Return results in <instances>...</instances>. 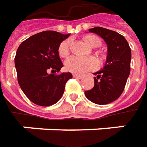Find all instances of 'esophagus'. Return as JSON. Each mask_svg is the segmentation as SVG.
Returning <instances> with one entry per match:
<instances>
[{
  "label": "esophagus",
  "instance_id": "esophagus-1",
  "mask_svg": "<svg viewBox=\"0 0 147 147\" xmlns=\"http://www.w3.org/2000/svg\"><path fill=\"white\" fill-rule=\"evenodd\" d=\"M74 78H78V79H82L83 77H82V75H78V74H74Z\"/></svg>",
  "mask_w": 147,
  "mask_h": 147
}]
</instances>
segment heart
<instances>
[{
	"mask_svg": "<svg viewBox=\"0 0 147 147\" xmlns=\"http://www.w3.org/2000/svg\"><path fill=\"white\" fill-rule=\"evenodd\" d=\"M84 42L88 46L96 48L100 46V40L94 35H86L83 37ZM69 45L70 40L66 39L59 44L58 52L61 57H66L69 54ZM97 60L93 56L79 57L71 56L65 61V69L69 72L75 74H82L86 72L93 70L97 68Z\"/></svg>",
	"mask_w": 147,
	"mask_h": 147,
	"instance_id": "1",
	"label": "heart"
}]
</instances>
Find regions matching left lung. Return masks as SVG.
I'll list each match as a JSON object with an SVG mask.
<instances>
[{
	"mask_svg": "<svg viewBox=\"0 0 147 147\" xmlns=\"http://www.w3.org/2000/svg\"><path fill=\"white\" fill-rule=\"evenodd\" d=\"M89 32L97 34L107 45V56L104 67L96 73L94 87L85 92L86 97L97 105L113 102L120 96L130 74L131 49L121 34L110 29L96 27Z\"/></svg>",
	"mask_w": 147,
	"mask_h": 147,
	"instance_id": "8db88e82",
	"label": "left lung"
}]
</instances>
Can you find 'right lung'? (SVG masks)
Returning a JSON list of instances; mask_svg holds the SVG:
<instances>
[{
  "label": "right lung",
  "mask_w": 147,
  "mask_h": 147,
  "mask_svg": "<svg viewBox=\"0 0 147 147\" xmlns=\"http://www.w3.org/2000/svg\"><path fill=\"white\" fill-rule=\"evenodd\" d=\"M70 34L44 31L32 35L19 47L14 58L18 82L26 96L34 104H55L65 92L70 73L55 75L63 67L58 48ZM51 71L54 75L49 74Z\"/></svg>",
  "instance_id": "add662e5"
}]
</instances>
